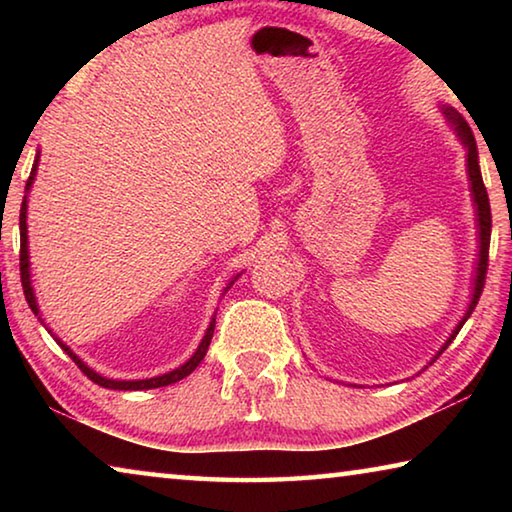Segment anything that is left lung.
I'll use <instances>...</instances> for the list:
<instances>
[{"label": "left lung", "mask_w": 512, "mask_h": 512, "mask_svg": "<svg viewBox=\"0 0 512 512\" xmlns=\"http://www.w3.org/2000/svg\"><path fill=\"white\" fill-rule=\"evenodd\" d=\"M443 115L447 117L449 126L454 128V133L458 137V142L465 146V167H467V180H470V192H472V201H474V210H476V235H479V255H476V266H474V280H472V298L470 305H467L463 318L458 320V325L452 329L449 339L443 343V348L436 352V357L429 361V366L436 361L440 354L447 350V345L456 339V334L461 332V327L465 325V320L470 318V314L479 302V296L483 291V282H485V271H488V250H490V230H492V216H490V201H488V192H485L483 178H481V167H479V151H476V142L474 135L467 126V121L458 115L454 108L443 106Z\"/></svg>", "instance_id": "left-lung-1"}]
</instances>
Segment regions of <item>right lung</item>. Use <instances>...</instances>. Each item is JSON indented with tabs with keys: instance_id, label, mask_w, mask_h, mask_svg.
<instances>
[{
	"instance_id": "1",
	"label": "right lung",
	"mask_w": 512,
	"mask_h": 512,
	"mask_svg": "<svg viewBox=\"0 0 512 512\" xmlns=\"http://www.w3.org/2000/svg\"><path fill=\"white\" fill-rule=\"evenodd\" d=\"M38 158H40V153L36 155V162H33V169H31V176H29V180H27V194L31 192L33 180H36ZM20 277H22L24 298H27V302H29V307H31L33 314H36V316L40 318V309H38V302H36V293H33V287H31V262H29V237H27V196H24L22 207H20ZM237 277H239V275H237ZM237 277H232V280L228 282V287L223 289V293L228 291V289L232 287V284H235ZM40 323L45 325V320L40 318ZM214 323H216V318L210 320V325H207V329H205L203 341L198 343L196 352L183 363V366H178L176 370L164 372V375L151 377V379H128V381H126V379H108V377H103V375H99L97 370H92V368L88 366V363H83V359L76 357V354H74L72 350H69L67 345L58 339V336H54V339H56V343L60 345V348H63V350L69 354V359H72V361L76 363V366H79V368L83 370V375H88V379H92L94 384H99V386H103V388H112V391H149V388H160V386L176 384V381L185 379L187 375H192L198 363H201L203 357L207 354V348H210V341H212V334H214ZM49 334H51V329H49Z\"/></svg>"
}]
</instances>
